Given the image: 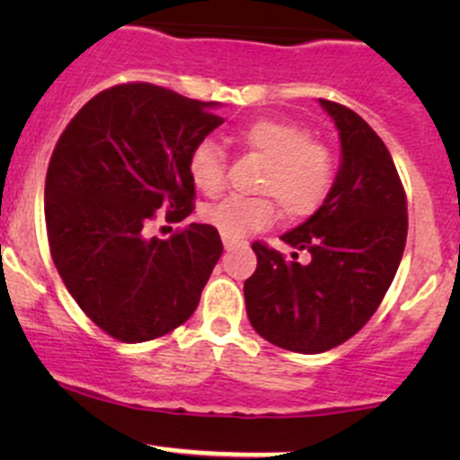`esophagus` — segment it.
Returning <instances> with one entry per match:
<instances>
[{
	"label": "esophagus",
	"mask_w": 460,
	"mask_h": 460,
	"mask_svg": "<svg viewBox=\"0 0 460 460\" xmlns=\"http://www.w3.org/2000/svg\"><path fill=\"white\" fill-rule=\"evenodd\" d=\"M222 244H225V249H234L235 244H238V240H231V238H225V235H222Z\"/></svg>",
	"instance_id": "1"
}]
</instances>
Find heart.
<instances>
[{
	"label": "heart",
	"instance_id": "heart-1",
	"mask_svg": "<svg viewBox=\"0 0 460 460\" xmlns=\"http://www.w3.org/2000/svg\"><path fill=\"white\" fill-rule=\"evenodd\" d=\"M240 144L264 157L258 191L278 202L291 220L316 213L327 200L336 178V162L323 142L312 140L303 124L278 118H260L244 124L235 133ZM189 178L193 187L208 198L225 189V155L211 140L198 142L189 153ZM204 217L225 238L240 240L260 231L273 220V202L269 198L231 196L204 211Z\"/></svg>",
	"mask_w": 460,
	"mask_h": 460
}]
</instances>
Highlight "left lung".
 Wrapping results in <instances>:
<instances>
[{"instance_id": "obj_1", "label": "left lung", "mask_w": 460, "mask_h": 460, "mask_svg": "<svg viewBox=\"0 0 460 460\" xmlns=\"http://www.w3.org/2000/svg\"><path fill=\"white\" fill-rule=\"evenodd\" d=\"M341 137V166L327 200L280 235L294 260L253 243L258 267L244 282L252 327L298 354H320L363 329L387 294L405 252L407 200L392 155L347 106L320 100ZM298 251L313 260L300 265Z\"/></svg>"}]
</instances>
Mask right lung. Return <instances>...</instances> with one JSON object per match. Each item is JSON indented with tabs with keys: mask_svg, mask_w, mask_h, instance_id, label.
I'll use <instances>...</instances> for the list:
<instances>
[{
	"mask_svg": "<svg viewBox=\"0 0 460 460\" xmlns=\"http://www.w3.org/2000/svg\"><path fill=\"white\" fill-rule=\"evenodd\" d=\"M216 102L146 82L97 93L68 122L49 162L44 216L50 256L86 314L109 336L144 342L191 318L222 256L216 226L146 235L193 211L189 153L222 118Z\"/></svg>",
	"mask_w": 460,
	"mask_h": 460,
	"instance_id": "1",
	"label": "right lung"
}]
</instances>
